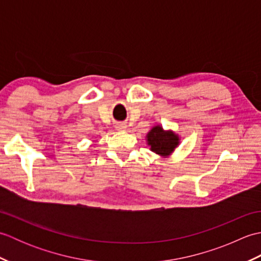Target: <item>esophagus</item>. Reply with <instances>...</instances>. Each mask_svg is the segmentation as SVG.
<instances>
[{"label": "esophagus", "mask_w": 261, "mask_h": 261, "mask_svg": "<svg viewBox=\"0 0 261 261\" xmlns=\"http://www.w3.org/2000/svg\"><path fill=\"white\" fill-rule=\"evenodd\" d=\"M116 127H118L119 130H125L126 129V125L123 124V123H119L118 125H116Z\"/></svg>", "instance_id": "esophagus-1"}]
</instances>
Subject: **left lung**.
Here are the masks:
<instances>
[{
  "label": "left lung",
  "mask_w": 261,
  "mask_h": 261,
  "mask_svg": "<svg viewBox=\"0 0 261 261\" xmlns=\"http://www.w3.org/2000/svg\"><path fill=\"white\" fill-rule=\"evenodd\" d=\"M147 143L150 150L160 157H168L179 145V136L171 130H164L162 125H154L147 134Z\"/></svg>",
  "instance_id": "1"
}]
</instances>
